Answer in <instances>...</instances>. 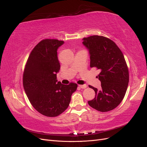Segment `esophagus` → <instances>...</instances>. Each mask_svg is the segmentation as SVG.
<instances>
[{"label": "esophagus", "mask_w": 147, "mask_h": 147, "mask_svg": "<svg viewBox=\"0 0 147 147\" xmlns=\"http://www.w3.org/2000/svg\"><path fill=\"white\" fill-rule=\"evenodd\" d=\"M79 87L81 88L82 89H84V88H87V85H86V84H83V85H82V84H80Z\"/></svg>", "instance_id": "obj_1"}]
</instances>
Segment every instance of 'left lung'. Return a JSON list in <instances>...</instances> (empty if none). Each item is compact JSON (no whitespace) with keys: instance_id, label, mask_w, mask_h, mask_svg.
I'll return each instance as SVG.
<instances>
[{"instance_id":"left-lung-1","label":"left lung","mask_w":147,"mask_h":147,"mask_svg":"<svg viewBox=\"0 0 147 147\" xmlns=\"http://www.w3.org/2000/svg\"><path fill=\"white\" fill-rule=\"evenodd\" d=\"M83 45L90 52V67L100 70L98 78L102 89L91 85L95 97L88 102L102 112L112 110L123 100L128 86L129 70L122 51L112 40L100 35L83 38Z\"/></svg>"}]
</instances>
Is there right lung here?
<instances>
[{"instance_id":"add662e5","label":"right lung","mask_w":147,"mask_h":147,"mask_svg":"<svg viewBox=\"0 0 147 147\" xmlns=\"http://www.w3.org/2000/svg\"><path fill=\"white\" fill-rule=\"evenodd\" d=\"M64 41L44 39L30 53L24 67L23 83L31 105L40 113L55 117L67 109L77 84H63L56 80L60 69L57 50Z\"/></svg>"}]
</instances>
